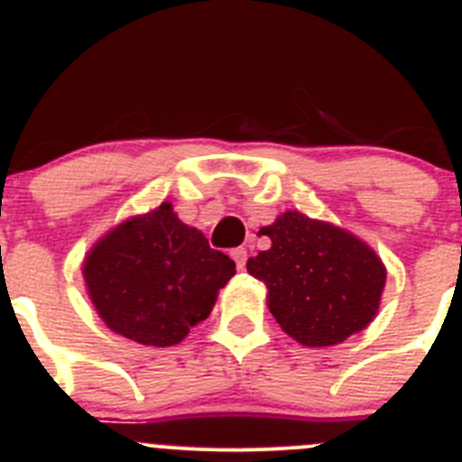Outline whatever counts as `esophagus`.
Returning a JSON list of instances; mask_svg holds the SVG:
<instances>
[{
    "mask_svg": "<svg viewBox=\"0 0 462 462\" xmlns=\"http://www.w3.org/2000/svg\"><path fill=\"white\" fill-rule=\"evenodd\" d=\"M231 259L236 261L238 270H245V263H247V249H245V247L234 249V252H231Z\"/></svg>",
    "mask_w": 462,
    "mask_h": 462,
    "instance_id": "obj_1",
    "label": "esophagus"
}]
</instances>
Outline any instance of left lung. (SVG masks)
Returning <instances> with one entry per match:
<instances>
[{"instance_id": "obj_1", "label": "left lung", "mask_w": 462, "mask_h": 462, "mask_svg": "<svg viewBox=\"0 0 462 462\" xmlns=\"http://www.w3.org/2000/svg\"><path fill=\"white\" fill-rule=\"evenodd\" d=\"M270 249L247 261L265 283L279 328L304 348H325L369 328L383 300L387 268L348 228L286 210L261 228Z\"/></svg>"}]
</instances>
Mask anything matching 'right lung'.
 Returning a JSON list of instances; mask_svg holds the SVG:
<instances>
[{"mask_svg":"<svg viewBox=\"0 0 462 462\" xmlns=\"http://www.w3.org/2000/svg\"><path fill=\"white\" fill-rule=\"evenodd\" d=\"M234 274V261L180 222L171 201L118 222L82 261L87 295L103 323L155 348L180 344L208 319Z\"/></svg>","mask_w":462,"mask_h":462,"instance_id":"right-lung-1","label":"right lung"}]
</instances>
